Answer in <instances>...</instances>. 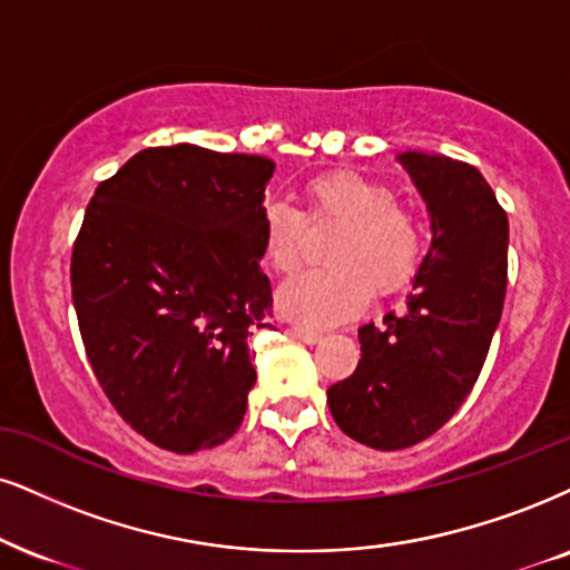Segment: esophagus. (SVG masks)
<instances>
[{
	"instance_id": "34e87169",
	"label": "esophagus",
	"mask_w": 570,
	"mask_h": 570,
	"mask_svg": "<svg viewBox=\"0 0 570 570\" xmlns=\"http://www.w3.org/2000/svg\"><path fill=\"white\" fill-rule=\"evenodd\" d=\"M291 333L304 343H320L322 341V333H317V330H312V327H304V325H293Z\"/></svg>"
}]
</instances>
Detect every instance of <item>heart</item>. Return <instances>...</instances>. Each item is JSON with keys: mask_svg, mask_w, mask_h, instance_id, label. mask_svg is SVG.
Here are the masks:
<instances>
[{"mask_svg": "<svg viewBox=\"0 0 570 570\" xmlns=\"http://www.w3.org/2000/svg\"><path fill=\"white\" fill-rule=\"evenodd\" d=\"M304 200V210L266 203L258 224L262 256L277 274H293L304 262L306 222L341 224L325 248L327 269L279 287L277 306L287 320L338 325L362 312L372 291L393 296L412 283L423 262V229L389 185L356 171H330L308 181Z\"/></svg>", "mask_w": 570, "mask_h": 570, "instance_id": "b5f03b06", "label": "heart"}]
</instances>
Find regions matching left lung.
Wrapping results in <instances>:
<instances>
[{
  "instance_id": "8db88e82",
  "label": "left lung",
  "mask_w": 570,
  "mask_h": 570,
  "mask_svg": "<svg viewBox=\"0 0 570 570\" xmlns=\"http://www.w3.org/2000/svg\"><path fill=\"white\" fill-rule=\"evenodd\" d=\"M431 208L433 243L402 314L360 330L354 375L330 385L341 431L396 452L425 441L479 381L508 291V214L479 168L404 153Z\"/></svg>"
}]
</instances>
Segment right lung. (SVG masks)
Instances as JSON below:
<instances>
[{"label": "right lung", "instance_id": "obj_1", "mask_svg": "<svg viewBox=\"0 0 570 570\" xmlns=\"http://www.w3.org/2000/svg\"><path fill=\"white\" fill-rule=\"evenodd\" d=\"M274 164L147 147L102 179L70 253V296L97 383L150 444L219 446L256 383L248 343L274 330L258 266Z\"/></svg>", "mask_w": 570, "mask_h": 570}]
</instances>
